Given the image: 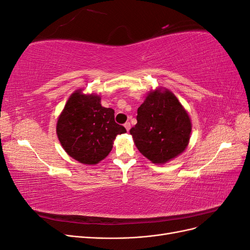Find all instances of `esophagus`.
<instances>
[{"label":"esophagus","instance_id":"esophagus-1","mask_svg":"<svg viewBox=\"0 0 250 250\" xmlns=\"http://www.w3.org/2000/svg\"><path fill=\"white\" fill-rule=\"evenodd\" d=\"M124 127L126 128V130H127V131H129L130 127H131V125H130V122H126V123L124 124Z\"/></svg>","mask_w":250,"mask_h":250}]
</instances>
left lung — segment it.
Here are the masks:
<instances>
[{"mask_svg":"<svg viewBox=\"0 0 250 250\" xmlns=\"http://www.w3.org/2000/svg\"><path fill=\"white\" fill-rule=\"evenodd\" d=\"M138 123L130 129L140 152L154 164H165L187 148L191 120L170 90H152L138 108Z\"/></svg>","mask_w":250,"mask_h":250,"instance_id":"1","label":"left lung"}]
</instances>
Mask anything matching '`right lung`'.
Returning <instances> with one entry per match:
<instances>
[{
    "label": "right lung",
    "mask_w": 250,
    "mask_h": 250,
    "mask_svg": "<svg viewBox=\"0 0 250 250\" xmlns=\"http://www.w3.org/2000/svg\"><path fill=\"white\" fill-rule=\"evenodd\" d=\"M56 131L65 152L81 164L96 165L106 157L125 127L115 122V110L103 107L101 98L76 90L58 118Z\"/></svg>",
    "instance_id": "right-lung-1"
}]
</instances>
